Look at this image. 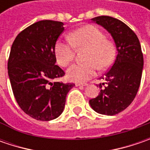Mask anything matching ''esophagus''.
Masks as SVG:
<instances>
[{
    "label": "esophagus",
    "mask_w": 150,
    "mask_h": 150,
    "mask_svg": "<svg viewBox=\"0 0 150 150\" xmlns=\"http://www.w3.org/2000/svg\"><path fill=\"white\" fill-rule=\"evenodd\" d=\"M75 85L77 87H79V86H88V83H76Z\"/></svg>",
    "instance_id": "34e87169"
}]
</instances>
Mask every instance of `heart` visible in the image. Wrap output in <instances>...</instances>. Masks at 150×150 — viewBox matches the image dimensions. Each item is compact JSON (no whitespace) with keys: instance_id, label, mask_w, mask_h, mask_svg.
<instances>
[{"instance_id":"b5f03b06","label":"heart","mask_w":150,"mask_h":150,"mask_svg":"<svg viewBox=\"0 0 150 150\" xmlns=\"http://www.w3.org/2000/svg\"><path fill=\"white\" fill-rule=\"evenodd\" d=\"M68 42L58 40L55 44L54 53L57 63L67 67L74 59L75 48L86 51L82 63L73 64L67 71V78L74 82H85L93 77L98 67L106 69L115 57V47L98 27L87 25L68 35Z\"/></svg>"}]
</instances>
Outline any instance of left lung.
Here are the masks:
<instances>
[{
    "label": "left lung",
    "instance_id": "obj_1",
    "mask_svg": "<svg viewBox=\"0 0 150 150\" xmlns=\"http://www.w3.org/2000/svg\"><path fill=\"white\" fill-rule=\"evenodd\" d=\"M91 20L111 34L117 55L112 67L102 78L106 86L99 84L100 93L90 99L89 104L95 112L112 116L129 106L138 93L144 67L141 46L135 33L120 20L108 16Z\"/></svg>",
    "mask_w": 150,
    "mask_h": 150
}]
</instances>
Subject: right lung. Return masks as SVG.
Returning <instances> with one entry per match:
<instances>
[{
  "label": "right lung",
  "instance_id": "right-lung-1",
  "mask_svg": "<svg viewBox=\"0 0 150 150\" xmlns=\"http://www.w3.org/2000/svg\"><path fill=\"white\" fill-rule=\"evenodd\" d=\"M63 23L44 20L21 32L9 56L8 75L15 98L30 117L50 121L63 112L73 83L56 81L64 76L56 65L54 47L64 31Z\"/></svg>",
  "mask_w": 150,
  "mask_h": 150
}]
</instances>
